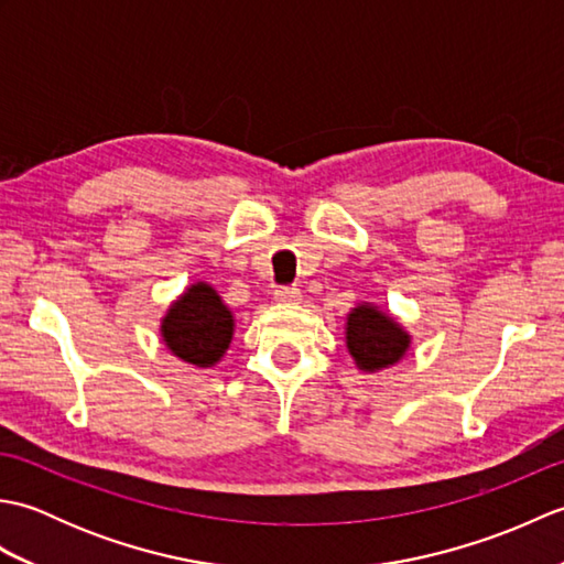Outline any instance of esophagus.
I'll list each match as a JSON object with an SVG mask.
<instances>
[{"mask_svg":"<svg viewBox=\"0 0 564 564\" xmlns=\"http://www.w3.org/2000/svg\"><path fill=\"white\" fill-rule=\"evenodd\" d=\"M273 297L279 303H295L301 297V289H295V285H281V289H275Z\"/></svg>","mask_w":564,"mask_h":564,"instance_id":"esophagus-1","label":"esophagus"}]
</instances>
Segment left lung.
<instances>
[{"label":"left lung","instance_id":"1","mask_svg":"<svg viewBox=\"0 0 564 564\" xmlns=\"http://www.w3.org/2000/svg\"><path fill=\"white\" fill-rule=\"evenodd\" d=\"M346 346L361 370H380L398 364L404 356L410 337L398 322L370 305H358L346 322Z\"/></svg>","mask_w":564,"mask_h":564}]
</instances>
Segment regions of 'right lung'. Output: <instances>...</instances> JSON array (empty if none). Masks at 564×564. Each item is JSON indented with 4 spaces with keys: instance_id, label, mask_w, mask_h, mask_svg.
Here are the masks:
<instances>
[{
    "instance_id": "obj_1",
    "label": "right lung",
    "mask_w": 564,
    "mask_h": 564,
    "mask_svg": "<svg viewBox=\"0 0 564 564\" xmlns=\"http://www.w3.org/2000/svg\"><path fill=\"white\" fill-rule=\"evenodd\" d=\"M162 337L182 361L208 368L230 346L232 313L208 283H196L170 307Z\"/></svg>"
}]
</instances>
